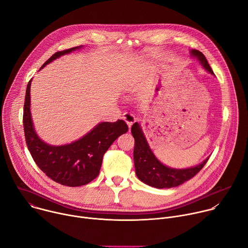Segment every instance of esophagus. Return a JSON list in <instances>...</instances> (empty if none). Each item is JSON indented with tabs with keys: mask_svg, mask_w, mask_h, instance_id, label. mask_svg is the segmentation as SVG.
I'll use <instances>...</instances> for the list:
<instances>
[{
	"mask_svg": "<svg viewBox=\"0 0 248 248\" xmlns=\"http://www.w3.org/2000/svg\"><path fill=\"white\" fill-rule=\"evenodd\" d=\"M122 119L127 124V125H128V127H130L131 125H132V124L135 122V117H134V115L133 114H131V113H124L123 114V116H122Z\"/></svg>",
	"mask_w": 248,
	"mask_h": 248,
	"instance_id": "34e87169",
	"label": "esophagus"
}]
</instances>
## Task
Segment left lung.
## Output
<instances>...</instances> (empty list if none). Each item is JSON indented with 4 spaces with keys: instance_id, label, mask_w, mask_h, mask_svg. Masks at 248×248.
<instances>
[{
    "instance_id": "obj_1",
    "label": "left lung",
    "mask_w": 248,
    "mask_h": 248,
    "mask_svg": "<svg viewBox=\"0 0 248 248\" xmlns=\"http://www.w3.org/2000/svg\"><path fill=\"white\" fill-rule=\"evenodd\" d=\"M191 55L196 57L206 70L214 75L205 56L198 50H191ZM134 137L133 160L137 178L144 184L156 188H170L183 185L201 170L209 158L205 159L196 167L188 169H171L163 165L153 154L147 140L137 123L131 126Z\"/></svg>"
}]
</instances>
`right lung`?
<instances>
[{"label": "right lung", "mask_w": 248, "mask_h": 248, "mask_svg": "<svg viewBox=\"0 0 248 248\" xmlns=\"http://www.w3.org/2000/svg\"><path fill=\"white\" fill-rule=\"evenodd\" d=\"M80 47L55 53L41 68L57 58ZM30 85L31 79L27 84L24 100L23 127L26 145L34 162L47 176L60 185L75 187L89 184L98 176L106 151L120 135L128 130L127 124L123 120L115 123L104 122L70 144L62 146L46 144L33 127L30 114Z\"/></svg>", "instance_id": "1"}]
</instances>
